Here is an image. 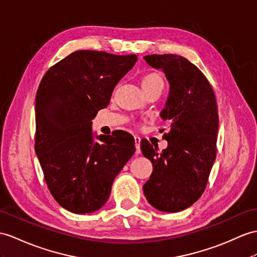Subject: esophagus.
<instances>
[{
    "instance_id": "obj_1",
    "label": "esophagus",
    "mask_w": 257,
    "mask_h": 257,
    "mask_svg": "<svg viewBox=\"0 0 257 257\" xmlns=\"http://www.w3.org/2000/svg\"><path fill=\"white\" fill-rule=\"evenodd\" d=\"M135 147H136V154H141V137L135 136Z\"/></svg>"
}]
</instances>
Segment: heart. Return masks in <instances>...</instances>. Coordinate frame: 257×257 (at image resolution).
Listing matches in <instances>:
<instances>
[{"label": "heart", "instance_id": "obj_1", "mask_svg": "<svg viewBox=\"0 0 257 257\" xmlns=\"http://www.w3.org/2000/svg\"><path fill=\"white\" fill-rule=\"evenodd\" d=\"M156 86L164 87V79H162L160 74L153 72V73H148L146 75H144L142 77L143 88H149V87H156Z\"/></svg>", "mask_w": 257, "mask_h": 257}]
</instances>
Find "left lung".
<instances>
[{"instance_id": "8db88e82", "label": "left lung", "mask_w": 257, "mask_h": 257, "mask_svg": "<svg viewBox=\"0 0 257 257\" xmlns=\"http://www.w3.org/2000/svg\"><path fill=\"white\" fill-rule=\"evenodd\" d=\"M162 70L170 85L160 116L170 120L165 134L168 147L141 143L143 155L153 164V173L143 186L148 203L160 211L178 212L202 196L216 158L218 110L214 90L205 75L177 54L144 56Z\"/></svg>"}]
</instances>
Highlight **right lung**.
<instances>
[{
  "label": "right lung",
  "instance_id": "obj_1",
  "mask_svg": "<svg viewBox=\"0 0 257 257\" xmlns=\"http://www.w3.org/2000/svg\"><path fill=\"white\" fill-rule=\"evenodd\" d=\"M136 61L135 54L80 50L41 79L35 150L52 196L74 214L101 208L115 177L135 153L133 136L124 131L93 136L91 120L109 104L115 85Z\"/></svg>",
  "mask_w": 257,
  "mask_h": 257
}]
</instances>
